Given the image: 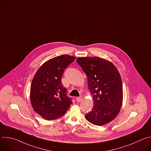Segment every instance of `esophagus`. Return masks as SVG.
Returning a JSON list of instances; mask_svg holds the SVG:
<instances>
[{
	"label": "esophagus",
	"instance_id": "1",
	"mask_svg": "<svg viewBox=\"0 0 151 151\" xmlns=\"http://www.w3.org/2000/svg\"><path fill=\"white\" fill-rule=\"evenodd\" d=\"M82 100V97H79L76 98V101H77L78 103H80Z\"/></svg>",
	"mask_w": 151,
	"mask_h": 151
}]
</instances>
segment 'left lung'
<instances>
[{"label":"left lung","mask_w":151,"mask_h":151,"mask_svg":"<svg viewBox=\"0 0 151 151\" xmlns=\"http://www.w3.org/2000/svg\"><path fill=\"white\" fill-rule=\"evenodd\" d=\"M76 61L87 76L94 101L92 111L85 115V119L99 126L110 122L119 114L123 100L118 69L111 61L97 57H79Z\"/></svg>","instance_id":"1"}]
</instances>
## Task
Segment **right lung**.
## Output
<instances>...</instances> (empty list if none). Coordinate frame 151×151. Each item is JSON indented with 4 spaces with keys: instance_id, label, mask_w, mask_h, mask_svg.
I'll use <instances>...</instances> for the list:
<instances>
[{
    "instance_id": "1",
    "label": "right lung",
    "mask_w": 151,
    "mask_h": 151,
    "mask_svg": "<svg viewBox=\"0 0 151 151\" xmlns=\"http://www.w3.org/2000/svg\"><path fill=\"white\" fill-rule=\"evenodd\" d=\"M75 58L65 54L55 57L43 64L35 73L30 87V101L34 111L46 120L63 116L72 103L61 79Z\"/></svg>"
}]
</instances>
